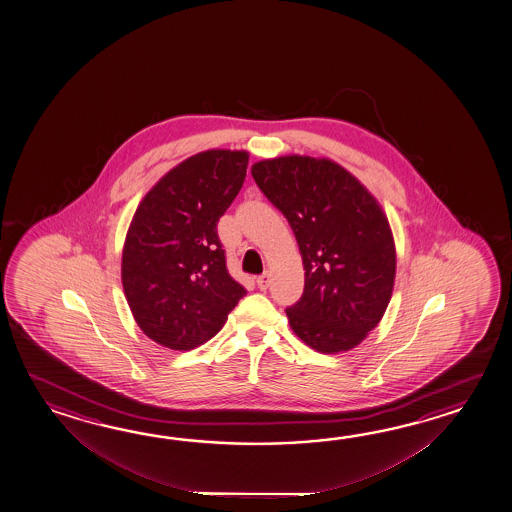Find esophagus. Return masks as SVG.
Wrapping results in <instances>:
<instances>
[{"instance_id":"esophagus-1","label":"esophagus","mask_w":512,"mask_h":512,"mask_svg":"<svg viewBox=\"0 0 512 512\" xmlns=\"http://www.w3.org/2000/svg\"><path fill=\"white\" fill-rule=\"evenodd\" d=\"M269 283H271V274L269 272H263V274L256 278V285L260 287L261 291H265L269 287Z\"/></svg>"}]
</instances>
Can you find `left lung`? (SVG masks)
Here are the masks:
<instances>
[{
	"label": "left lung",
	"instance_id": "left-lung-1",
	"mask_svg": "<svg viewBox=\"0 0 512 512\" xmlns=\"http://www.w3.org/2000/svg\"><path fill=\"white\" fill-rule=\"evenodd\" d=\"M251 174L302 252L304 294L285 309L291 329L322 353L355 348L392 298L395 247L384 212L327 159L278 157L254 164Z\"/></svg>",
	"mask_w": 512,
	"mask_h": 512
}]
</instances>
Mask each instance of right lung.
Returning a JSON list of instances; mask_svg holds the SVG:
<instances>
[{"label": "right lung", "instance_id": "right-lung-1", "mask_svg": "<svg viewBox=\"0 0 512 512\" xmlns=\"http://www.w3.org/2000/svg\"><path fill=\"white\" fill-rule=\"evenodd\" d=\"M247 152L208 150L153 186L131 221L122 285L135 322L164 348L214 337L247 294L227 269L218 221L247 175Z\"/></svg>", "mask_w": 512, "mask_h": 512}]
</instances>
